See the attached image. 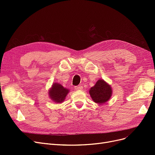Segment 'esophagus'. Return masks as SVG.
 <instances>
[{"instance_id":"34e87169","label":"esophagus","mask_w":155,"mask_h":155,"mask_svg":"<svg viewBox=\"0 0 155 155\" xmlns=\"http://www.w3.org/2000/svg\"><path fill=\"white\" fill-rule=\"evenodd\" d=\"M74 88H75V90H76V91H81L83 89V86H81V85L76 86L74 87Z\"/></svg>"}]
</instances>
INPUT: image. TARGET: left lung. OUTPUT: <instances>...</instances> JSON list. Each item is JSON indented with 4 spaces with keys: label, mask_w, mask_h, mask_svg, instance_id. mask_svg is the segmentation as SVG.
Masks as SVG:
<instances>
[{
    "label": "left lung",
    "mask_w": 155,
    "mask_h": 155,
    "mask_svg": "<svg viewBox=\"0 0 155 155\" xmlns=\"http://www.w3.org/2000/svg\"><path fill=\"white\" fill-rule=\"evenodd\" d=\"M112 88L104 79H99L91 87L89 94L92 100L97 104H103L109 101L112 96Z\"/></svg>",
    "instance_id": "obj_1"
}]
</instances>
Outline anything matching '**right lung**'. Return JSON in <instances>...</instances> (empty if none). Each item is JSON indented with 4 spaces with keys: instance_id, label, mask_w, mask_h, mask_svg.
I'll return each mask as SVG.
<instances>
[{
    "instance_id": "1",
    "label": "right lung",
    "mask_w": 155,
    "mask_h": 155,
    "mask_svg": "<svg viewBox=\"0 0 155 155\" xmlns=\"http://www.w3.org/2000/svg\"><path fill=\"white\" fill-rule=\"evenodd\" d=\"M68 92L69 90L68 88H64L59 83H54L49 90L48 95L53 101L59 104L64 101Z\"/></svg>"
}]
</instances>
